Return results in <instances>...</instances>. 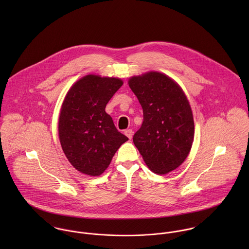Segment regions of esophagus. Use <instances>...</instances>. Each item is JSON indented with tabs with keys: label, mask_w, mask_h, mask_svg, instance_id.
<instances>
[{
	"label": "esophagus",
	"mask_w": 249,
	"mask_h": 249,
	"mask_svg": "<svg viewBox=\"0 0 249 249\" xmlns=\"http://www.w3.org/2000/svg\"><path fill=\"white\" fill-rule=\"evenodd\" d=\"M124 134H125L129 139H131V138H132V135H133V131H132V129H126V130L124 131Z\"/></svg>",
	"instance_id": "34e87169"
}]
</instances>
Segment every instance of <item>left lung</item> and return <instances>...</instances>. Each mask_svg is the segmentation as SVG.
I'll return each instance as SVG.
<instances>
[{"instance_id": "obj_1", "label": "left lung", "mask_w": 249, "mask_h": 249, "mask_svg": "<svg viewBox=\"0 0 249 249\" xmlns=\"http://www.w3.org/2000/svg\"><path fill=\"white\" fill-rule=\"evenodd\" d=\"M128 85L143 115L133 142L151 172L166 175L185 161L193 144L195 124L189 101L175 80L158 71L132 76Z\"/></svg>"}]
</instances>
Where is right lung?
<instances>
[{
  "mask_svg": "<svg viewBox=\"0 0 249 249\" xmlns=\"http://www.w3.org/2000/svg\"><path fill=\"white\" fill-rule=\"evenodd\" d=\"M122 85L118 77L88 74L71 86L64 99L58 121L59 140L71 166L84 175L101 176L128 140L106 112Z\"/></svg>",
  "mask_w": 249,
  "mask_h": 249,
  "instance_id": "add662e5",
  "label": "right lung"
}]
</instances>
